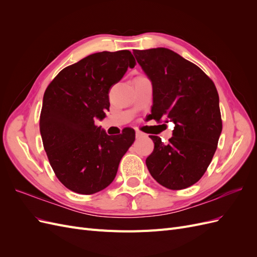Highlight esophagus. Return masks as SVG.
Here are the masks:
<instances>
[{"label":"esophagus","mask_w":257,"mask_h":257,"mask_svg":"<svg viewBox=\"0 0 257 257\" xmlns=\"http://www.w3.org/2000/svg\"><path fill=\"white\" fill-rule=\"evenodd\" d=\"M144 135H145V134L143 133V132L136 130V137H137V138H141V137H143Z\"/></svg>","instance_id":"1"}]
</instances>
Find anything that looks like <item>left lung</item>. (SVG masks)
I'll list each match as a JSON object with an SVG mask.
<instances>
[{
	"label": "left lung",
	"instance_id": "1",
	"mask_svg": "<svg viewBox=\"0 0 257 257\" xmlns=\"http://www.w3.org/2000/svg\"><path fill=\"white\" fill-rule=\"evenodd\" d=\"M152 82L151 116L175 123L167 144L151 135L153 152L146 165L169 190H182L203 177L222 132L219 94L213 81L192 62L167 48L134 50ZM166 120V122H168Z\"/></svg>",
	"mask_w": 257,
	"mask_h": 257
}]
</instances>
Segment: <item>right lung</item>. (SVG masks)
Masks as SVG:
<instances>
[{
	"label": "right lung",
	"mask_w": 257,
	"mask_h": 257,
	"mask_svg": "<svg viewBox=\"0 0 257 257\" xmlns=\"http://www.w3.org/2000/svg\"><path fill=\"white\" fill-rule=\"evenodd\" d=\"M136 64L128 50L90 54L54 77L45 91L40 131L54 174L65 188L91 195L104 190L135 141V131L109 136L95 118L109 110V89Z\"/></svg>",
	"instance_id": "add662e5"
}]
</instances>
